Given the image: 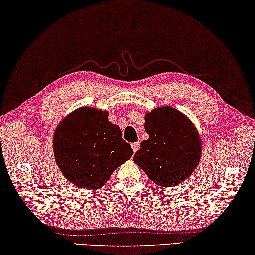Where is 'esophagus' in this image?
<instances>
[{
	"mask_svg": "<svg viewBox=\"0 0 255 255\" xmlns=\"http://www.w3.org/2000/svg\"><path fill=\"white\" fill-rule=\"evenodd\" d=\"M139 146H140V144H139V142H136V143H134V144H131V147H132V149H134V152H137L139 149Z\"/></svg>",
	"mask_w": 255,
	"mask_h": 255,
	"instance_id": "34e87169",
	"label": "esophagus"
}]
</instances>
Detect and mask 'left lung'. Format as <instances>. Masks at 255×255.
<instances>
[{
	"mask_svg": "<svg viewBox=\"0 0 255 255\" xmlns=\"http://www.w3.org/2000/svg\"><path fill=\"white\" fill-rule=\"evenodd\" d=\"M143 140L134 161L155 184L170 187L192 175L200 163L202 142L193 123L183 112L160 107L145 115Z\"/></svg>",
	"mask_w": 255,
	"mask_h": 255,
	"instance_id": "8db88e82",
	"label": "left lung"
}]
</instances>
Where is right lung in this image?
<instances>
[{
    "label": "right lung",
    "mask_w": 255,
    "mask_h": 255,
    "mask_svg": "<svg viewBox=\"0 0 255 255\" xmlns=\"http://www.w3.org/2000/svg\"><path fill=\"white\" fill-rule=\"evenodd\" d=\"M109 112L83 107L69 113L53 136L55 162L63 176L77 187L99 189L134 151L123 139Z\"/></svg>",
    "instance_id": "right-lung-1"
}]
</instances>
